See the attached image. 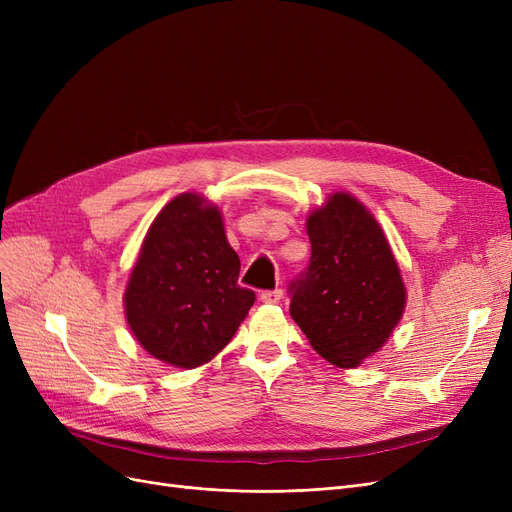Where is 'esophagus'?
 Here are the masks:
<instances>
[{"label":"esophagus","mask_w":512,"mask_h":512,"mask_svg":"<svg viewBox=\"0 0 512 512\" xmlns=\"http://www.w3.org/2000/svg\"><path fill=\"white\" fill-rule=\"evenodd\" d=\"M260 301L262 303H280L282 301V290L275 288V290H262L260 292Z\"/></svg>","instance_id":"34e87169"}]
</instances>
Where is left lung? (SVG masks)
Instances as JSON below:
<instances>
[{
	"label": "left lung",
	"instance_id": "left-lung-1",
	"mask_svg": "<svg viewBox=\"0 0 512 512\" xmlns=\"http://www.w3.org/2000/svg\"><path fill=\"white\" fill-rule=\"evenodd\" d=\"M309 265L288 284L290 316L333 365L356 367L389 339L406 305L391 247L371 213L335 194L309 215Z\"/></svg>",
	"mask_w": 512,
	"mask_h": 512
}]
</instances>
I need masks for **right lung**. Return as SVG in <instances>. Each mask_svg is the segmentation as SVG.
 Listing matches in <instances>:
<instances>
[{
    "label": "right lung",
    "mask_w": 512,
    "mask_h": 512,
    "mask_svg": "<svg viewBox=\"0 0 512 512\" xmlns=\"http://www.w3.org/2000/svg\"><path fill=\"white\" fill-rule=\"evenodd\" d=\"M222 215L196 194L170 200L151 224L126 290L128 324L156 359L192 369L211 361L256 301Z\"/></svg>",
    "instance_id": "obj_1"
}]
</instances>
